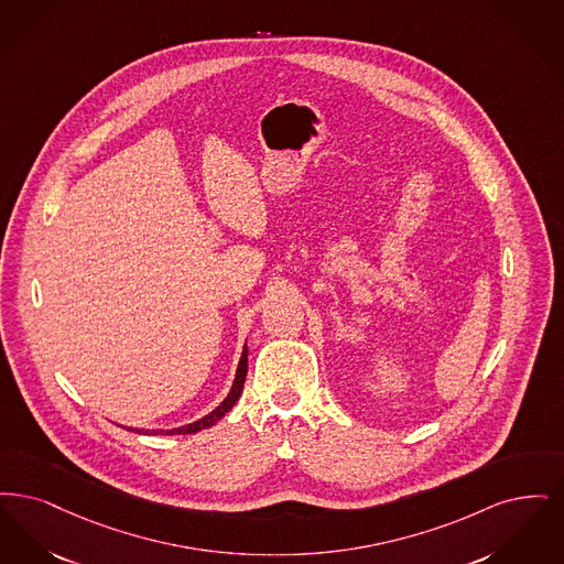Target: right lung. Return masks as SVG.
<instances>
[{"label": "right lung", "mask_w": 564, "mask_h": 564, "mask_svg": "<svg viewBox=\"0 0 564 564\" xmlns=\"http://www.w3.org/2000/svg\"><path fill=\"white\" fill-rule=\"evenodd\" d=\"M246 372H248V347L245 345L242 349V356H240V362L236 368V377H234V383H231V390L225 395V400L220 402L219 406L215 411H210L208 415L197 419L194 423H187V425H181V427H172V430H134V427H128L130 432H137V434H162V436H172V434H196L199 430H208L213 427L217 421H220L223 416L227 415L234 404L238 402L242 388H245Z\"/></svg>", "instance_id": "1"}]
</instances>
